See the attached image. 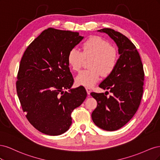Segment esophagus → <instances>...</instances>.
I'll use <instances>...</instances> for the list:
<instances>
[{"label": "esophagus", "mask_w": 160, "mask_h": 160, "mask_svg": "<svg viewBox=\"0 0 160 160\" xmlns=\"http://www.w3.org/2000/svg\"><path fill=\"white\" fill-rule=\"evenodd\" d=\"M85 89H86V91H87V93H88V95L89 96L91 92V88H85Z\"/></svg>", "instance_id": "obj_1"}]
</instances>
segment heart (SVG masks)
<instances>
[{
    "instance_id": "obj_1",
    "label": "heart",
    "mask_w": 160,
    "mask_h": 160,
    "mask_svg": "<svg viewBox=\"0 0 160 160\" xmlns=\"http://www.w3.org/2000/svg\"><path fill=\"white\" fill-rule=\"evenodd\" d=\"M81 52L73 48L67 55V62L73 71H79L84 58L93 57L89 64L91 69L83 70L75 78L77 85L91 88L100 79L101 74L107 77L112 73L118 64V52L109 42L100 37H91L82 44Z\"/></svg>"
}]
</instances>
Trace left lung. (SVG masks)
<instances>
[{"instance_id": "left-lung-1", "label": "left lung", "mask_w": 160, "mask_h": 160, "mask_svg": "<svg viewBox=\"0 0 160 160\" xmlns=\"http://www.w3.org/2000/svg\"><path fill=\"white\" fill-rule=\"evenodd\" d=\"M98 31L108 34L115 41L119 57L112 73L99 85L112 95L91 93L98 102L91 118L97 126L112 132L124 126L136 113L143 95L144 72L136 47L128 37L108 28Z\"/></svg>"}]
</instances>
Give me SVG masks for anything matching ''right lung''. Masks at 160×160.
I'll use <instances>...</instances> for the list:
<instances>
[{
    "mask_svg": "<svg viewBox=\"0 0 160 160\" xmlns=\"http://www.w3.org/2000/svg\"><path fill=\"white\" fill-rule=\"evenodd\" d=\"M83 38L77 32L49 28L24 52L17 95L28 121L42 133L66 132L72 123L71 112L86 98L83 87L71 89L74 80L67 59L70 50Z\"/></svg>",
    "mask_w": 160,
    "mask_h": 160,
    "instance_id": "add662e5",
    "label": "right lung"
}]
</instances>
